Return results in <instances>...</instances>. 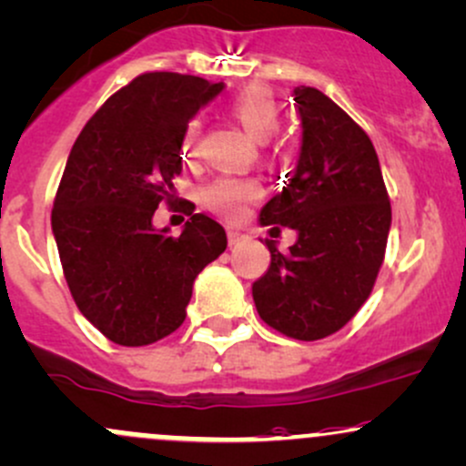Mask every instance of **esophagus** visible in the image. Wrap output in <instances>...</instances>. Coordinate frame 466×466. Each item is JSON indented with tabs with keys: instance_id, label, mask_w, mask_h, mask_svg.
Segmentation results:
<instances>
[{
	"instance_id": "obj_1",
	"label": "esophagus",
	"mask_w": 466,
	"mask_h": 466,
	"mask_svg": "<svg viewBox=\"0 0 466 466\" xmlns=\"http://www.w3.org/2000/svg\"><path fill=\"white\" fill-rule=\"evenodd\" d=\"M228 238H229V245H237L248 238V232L241 228H237V225H228Z\"/></svg>"
}]
</instances>
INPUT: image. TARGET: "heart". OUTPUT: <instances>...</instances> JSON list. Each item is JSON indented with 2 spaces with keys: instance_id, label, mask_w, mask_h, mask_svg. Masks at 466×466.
Listing matches in <instances>:
<instances>
[{
  "instance_id": "1",
  "label": "heart",
  "mask_w": 466,
  "mask_h": 466,
  "mask_svg": "<svg viewBox=\"0 0 466 466\" xmlns=\"http://www.w3.org/2000/svg\"><path fill=\"white\" fill-rule=\"evenodd\" d=\"M229 108H232L234 116L241 121V126L257 139H269L276 130H279V104H276L274 92L265 86L252 84L245 86L229 99ZM194 147L192 141L186 143V152ZM260 186L254 178L245 177H232L223 175L214 178L206 190L208 206L217 212L225 214V217H237L248 201L258 197Z\"/></svg>"
}]
</instances>
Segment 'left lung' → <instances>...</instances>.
<instances>
[{
	"label": "left lung",
	"instance_id": "8db88e82",
	"mask_svg": "<svg viewBox=\"0 0 466 466\" xmlns=\"http://www.w3.org/2000/svg\"><path fill=\"white\" fill-rule=\"evenodd\" d=\"M294 101L303 143L288 186L260 209V225L299 234L252 285L258 316L296 340H319L356 316L385 258L391 206L367 132L320 90L300 86Z\"/></svg>",
	"mask_w": 466,
	"mask_h": 466
}]
</instances>
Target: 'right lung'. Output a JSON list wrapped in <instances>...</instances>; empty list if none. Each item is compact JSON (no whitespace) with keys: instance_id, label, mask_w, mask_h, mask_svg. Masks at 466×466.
Wrapping results in <instances>:
<instances>
[{"instance_id":"obj_1","label":"right lung","mask_w":466,"mask_h":466,"mask_svg":"<svg viewBox=\"0 0 466 466\" xmlns=\"http://www.w3.org/2000/svg\"><path fill=\"white\" fill-rule=\"evenodd\" d=\"M221 90L192 75H139L70 150L53 234L76 308L116 345H150L178 329L194 279L228 248L206 214H192L178 237L152 225L158 203L175 197L187 121Z\"/></svg>"}]
</instances>
